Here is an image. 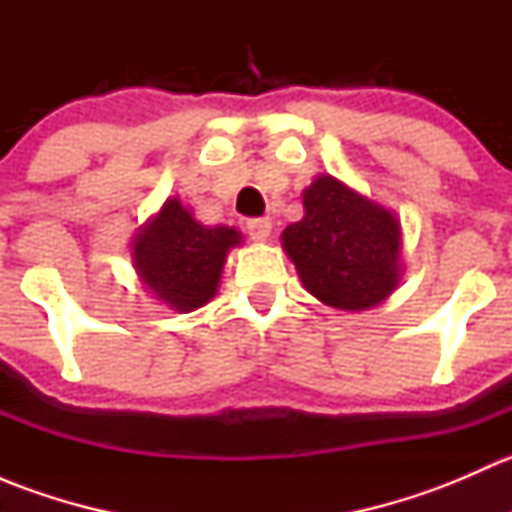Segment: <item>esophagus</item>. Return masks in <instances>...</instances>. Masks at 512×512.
Listing matches in <instances>:
<instances>
[{
  "label": "esophagus",
  "mask_w": 512,
  "mask_h": 512,
  "mask_svg": "<svg viewBox=\"0 0 512 512\" xmlns=\"http://www.w3.org/2000/svg\"><path fill=\"white\" fill-rule=\"evenodd\" d=\"M245 230L247 235L252 237V240H267L270 237V230H272V223L270 218H250L245 223Z\"/></svg>",
  "instance_id": "1"
}]
</instances>
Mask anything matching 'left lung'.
Segmentation results:
<instances>
[{"instance_id": "1", "label": "left lung", "mask_w": 512, "mask_h": 512, "mask_svg": "<svg viewBox=\"0 0 512 512\" xmlns=\"http://www.w3.org/2000/svg\"><path fill=\"white\" fill-rule=\"evenodd\" d=\"M282 245L307 292L329 307H374L399 285V220L332 175L304 190V218Z\"/></svg>"}]
</instances>
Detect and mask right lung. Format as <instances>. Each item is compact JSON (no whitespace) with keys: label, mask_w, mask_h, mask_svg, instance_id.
<instances>
[{"label":"right lung","mask_w":512,"mask_h":512,"mask_svg":"<svg viewBox=\"0 0 512 512\" xmlns=\"http://www.w3.org/2000/svg\"><path fill=\"white\" fill-rule=\"evenodd\" d=\"M237 242V230L200 225L178 198H170L136 235L133 260L143 285L158 299L170 309L190 312L218 292L225 255Z\"/></svg>","instance_id":"1"}]
</instances>
